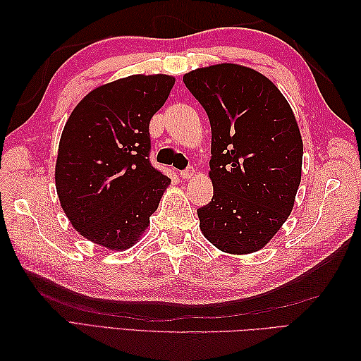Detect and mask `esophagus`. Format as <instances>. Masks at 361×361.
<instances>
[{"label":"esophagus","mask_w":361,"mask_h":361,"mask_svg":"<svg viewBox=\"0 0 361 361\" xmlns=\"http://www.w3.org/2000/svg\"><path fill=\"white\" fill-rule=\"evenodd\" d=\"M194 175H195V169H194V167H189V169H186V171H181V172H180L181 180H185V181L192 178Z\"/></svg>","instance_id":"1"}]
</instances>
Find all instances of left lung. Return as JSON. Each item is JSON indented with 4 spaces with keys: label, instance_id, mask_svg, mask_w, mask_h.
Returning <instances> with one entry per match:
<instances>
[{
    "label": "left lung",
    "instance_id": "8db88e82",
    "mask_svg": "<svg viewBox=\"0 0 361 361\" xmlns=\"http://www.w3.org/2000/svg\"><path fill=\"white\" fill-rule=\"evenodd\" d=\"M183 82L211 122L212 202L203 235L229 255L262 250L286 224L301 183L302 137L279 88L252 68L219 63Z\"/></svg>",
    "mask_w": 361,
    "mask_h": 361
}]
</instances>
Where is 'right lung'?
Returning a JSON list of instances; mask_svg holds the SVG:
<instances>
[{"label":"right lung","mask_w":361,"mask_h":361,"mask_svg":"<svg viewBox=\"0 0 361 361\" xmlns=\"http://www.w3.org/2000/svg\"><path fill=\"white\" fill-rule=\"evenodd\" d=\"M173 83V75L133 74L97 87L75 105L60 136V206L75 231L110 251L141 239L171 185L149 161V124Z\"/></svg>","instance_id":"add662e5"}]
</instances>
